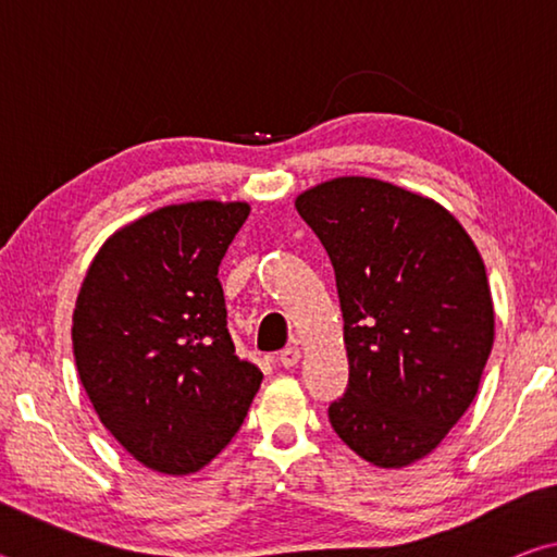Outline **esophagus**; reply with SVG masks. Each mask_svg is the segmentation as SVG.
Segmentation results:
<instances>
[{
	"mask_svg": "<svg viewBox=\"0 0 557 557\" xmlns=\"http://www.w3.org/2000/svg\"><path fill=\"white\" fill-rule=\"evenodd\" d=\"M277 363L282 366V369H292V366H297L299 363V348L289 346V348H285V351H280Z\"/></svg>",
	"mask_w": 557,
	"mask_h": 557,
	"instance_id": "obj_1",
	"label": "esophagus"
}]
</instances>
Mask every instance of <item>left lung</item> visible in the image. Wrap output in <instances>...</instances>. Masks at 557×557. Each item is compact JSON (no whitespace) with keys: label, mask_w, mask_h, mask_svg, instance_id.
I'll use <instances>...</instances> for the list:
<instances>
[{"label":"left lung","mask_w":557,"mask_h":557,"mask_svg":"<svg viewBox=\"0 0 557 557\" xmlns=\"http://www.w3.org/2000/svg\"><path fill=\"white\" fill-rule=\"evenodd\" d=\"M329 252L348 385L329 422L358 457L400 469L435 449L474 400L494 344L484 260L440 203L366 176L297 196Z\"/></svg>","instance_id":"8db88e82"}]
</instances>
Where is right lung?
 I'll list each match as a JSON object with an SVG mask.
<instances>
[{
    "label": "right lung",
    "mask_w": 557,
    "mask_h": 557,
    "mask_svg": "<svg viewBox=\"0 0 557 557\" xmlns=\"http://www.w3.org/2000/svg\"><path fill=\"white\" fill-rule=\"evenodd\" d=\"M248 203L166 206L102 245L73 312V356L102 425L145 467L191 474L240 430L262 373L225 322L219 265Z\"/></svg>",
    "instance_id": "obj_1"
}]
</instances>
